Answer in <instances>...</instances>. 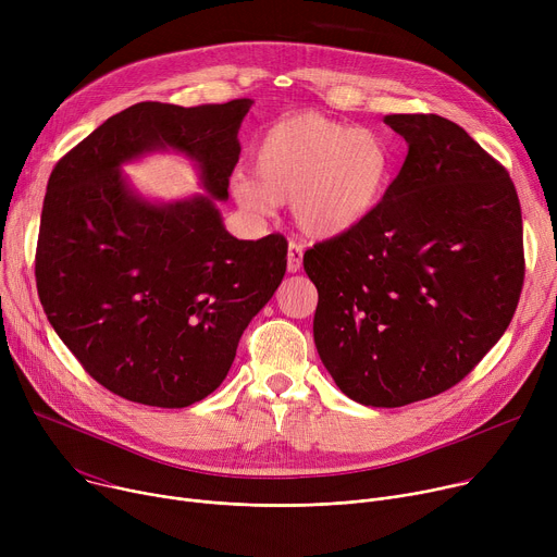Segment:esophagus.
I'll list each match as a JSON object with an SVG mask.
<instances>
[{"label": "esophagus", "instance_id": "1", "mask_svg": "<svg viewBox=\"0 0 557 557\" xmlns=\"http://www.w3.org/2000/svg\"><path fill=\"white\" fill-rule=\"evenodd\" d=\"M301 258H305V248L297 242H288V258H286V271L297 273L301 269Z\"/></svg>", "mask_w": 557, "mask_h": 557}]
</instances>
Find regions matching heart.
Segmentation results:
<instances>
[{
    "instance_id": "1",
    "label": "heart",
    "mask_w": 557,
    "mask_h": 557,
    "mask_svg": "<svg viewBox=\"0 0 557 557\" xmlns=\"http://www.w3.org/2000/svg\"><path fill=\"white\" fill-rule=\"evenodd\" d=\"M391 177L393 150L382 133L309 111L267 128L252 153V180L239 177L233 195L258 218L290 201L301 233L333 239L375 213Z\"/></svg>"
}]
</instances>
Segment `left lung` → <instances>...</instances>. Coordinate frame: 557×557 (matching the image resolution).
Segmentation results:
<instances>
[{
    "mask_svg": "<svg viewBox=\"0 0 557 557\" xmlns=\"http://www.w3.org/2000/svg\"><path fill=\"white\" fill-rule=\"evenodd\" d=\"M409 144L375 213L305 252L313 337L339 391L395 409L467 377L524 282L522 213L502 164L440 115H386Z\"/></svg>",
    "mask_w": 557,
    "mask_h": 557,
    "instance_id": "left-lung-1",
    "label": "left lung"
}]
</instances>
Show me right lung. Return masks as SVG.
<instances>
[{
  "instance_id": "1",
  "label": "right lung",
  "mask_w": 557,
  "mask_h": 557,
  "mask_svg": "<svg viewBox=\"0 0 557 557\" xmlns=\"http://www.w3.org/2000/svg\"><path fill=\"white\" fill-rule=\"evenodd\" d=\"M250 107L139 102L50 173L35 256L41 307L86 373L120 397L182 409L211 395L286 273L282 235L237 239L218 209ZM160 149L188 157L206 193L144 198L121 166Z\"/></svg>"
}]
</instances>
